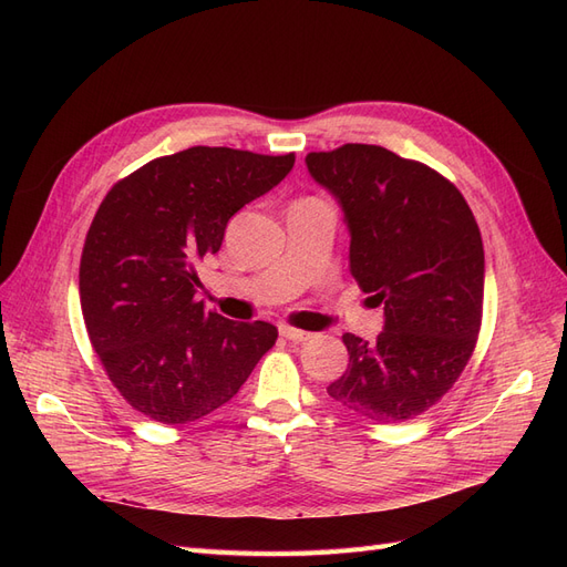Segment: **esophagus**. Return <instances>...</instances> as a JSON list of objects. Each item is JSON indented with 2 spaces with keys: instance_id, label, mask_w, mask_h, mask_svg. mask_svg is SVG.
<instances>
[{
  "instance_id": "obj_1",
  "label": "esophagus",
  "mask_w": 567,
  "mask_h": 567,
  "mask_svg": "<svg viewBox=\"0 0 567 567\" xmlns=\"http://www.w3.org/2000/svg\"><path fill=\"white\" fill-rule=\"evenodd\" d=\"M279 333H281L286 340H293V342H307V340L312 338L310 331H300V329H293V326H286V323L279 326Z\"/></svg>"
}]
</instances>
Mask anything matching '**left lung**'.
<instances>
[{
    "mask_svg": "<svg viewBox=\"0 0 567 567\" xmlns=\"http://www.w3.org/2000/svg\"><path fill=\"white\" fill-rule=\"evenodd\" d=\"M350 231V271L383 305L375 342L346 333L348 371L329 394L371 423H402L431 409L473 354L483 319L485 250L458 188L383 146L307 153Z\"/></svg>",
    "mask_w": 567,
    "mask_h": 567,
    "instance_id": "left-lung-1",
    "label": "left lung"
}]
</instances>
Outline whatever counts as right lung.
Segmentation results:
<instances>
[{
	"label": "right lung",
	"mask_w": 567,
	"mask_h": 567,
	"mask_svg": "<svg viewBox=\"0 0 567 567\" xmlns=\"http://www.w3.org/2000/svg\"><path fill=\"white\" fill-rule=\"evenodd\" d=\"M293 163L192 146L146 163L99 205L80 260L82 317L109 379L144 416L182 425L213 414L277 340L267 321L205 310L196 265Z\"/></svg>",
	"instance_id": "1"
}]
</instances>
